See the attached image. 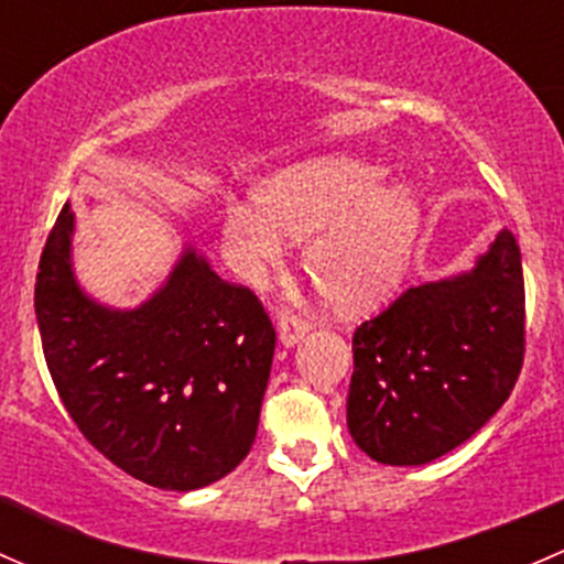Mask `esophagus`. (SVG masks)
Instances as JSON below:
<instances>
[{
	"mask_svg": "<svg viewBox=\"0 0 564 564\" xmlns=\"http://www.w3.org/2000/svg\"><path fill=\"white\" fill-rule=\"evenodd\" d=\"M305 333H308V324H305L303 318L286 314V311L278 316V335H281V344L286 346V349H292L300 338H305Z\"/></svg>",
	"mask_w": 564,
	"mask_h": 564,
	"instance_id": "34e87169",
	"label": "esophagus"
}]
</instances>
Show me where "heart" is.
<instances>
[{"label":"heart","mask_w":564,"mask_h":564,"mask_svg":"<svg viewBox=\"0 0 564 564\" xmlns=\"http://www.w3.org/2000/svg\"><path fill=\"white\" fill-rule=\"evenodd\" d=\"M423 207L412 187L357 158H318L275 174L256 191V209L229 204L220 246L231 270L261 283L303 240L308 281L340 314L388 300L417 246Z\"/></svg>","instance_id":"1"}]
</instances>
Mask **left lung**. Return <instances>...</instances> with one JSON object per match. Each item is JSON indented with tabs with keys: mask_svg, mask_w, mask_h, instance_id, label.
Masks as SVG:
<instances>
[{
	"mask_svg": "<svg viewBox=\"0 0 564 564\" xmlns=\"http://www.w3.org/2000/svg\"><path fill=\"white\" fill-rule=\"evenodd\" d=\"M346 425L366 456L420 466L499 412L524 362V272L502 229L475 267L403 292L351 338Z\"/></svg>",
	"mask_w": 564,
	"mask_h": 564,
	"instance_id": "1",
	"label": "left lung"
}]
</instances>
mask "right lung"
Listing matches in <instances>:
<instances>
[{
	"instance_id": "1",
	"label": "right lung",
	"mask_w": 564,
	"mask_h": 564,
	"mask_svg": "<svg viewBox=\"0 0 564 564\" xmlns=\"http://www.w3.org/2000/svg\"><path fill=\"white\" fill-rule=\"evenodd\" d=\"M65 204L35 283L51 379L89 445L147 486L196 491L250 453L270 382L275 329L256 294L193 248L135 308L89 297L73 270Z\"/></svg>"
}]
</instances>
